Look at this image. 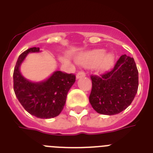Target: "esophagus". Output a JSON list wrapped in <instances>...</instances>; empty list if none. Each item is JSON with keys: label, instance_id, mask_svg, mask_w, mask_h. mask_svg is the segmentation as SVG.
Listing matches in <instances>:
<instances>
[{"label": "esophagus", "instance_id": "1", "mask_svg": "<svg viewBox=\"0 0 153 153\" xmlns=\"http://www.w3.org/2000/svg\"><path fill=\"white\" fill-rule=\"evenodd\" d=\"M85 76H86V73H85L84 71H83V70H81V71L78 72L77 74H76V78H77V79H79V78L84 77Z\"/></svg>", "mask_w": 153, "mask_h": 153}]
</instances>
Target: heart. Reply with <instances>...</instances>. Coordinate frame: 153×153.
<instances>
[{"instance_id": "heart-1", "label": "heart", "mask_w": 153, "mask_h": 153, "mask_svg": "<svg viewBox=\"0 0 153 153\" xmlns=\"http://www.w3.org/2000/svg\"><path fill=\"white\" fill-rule=\"evenodd\" d=\"M114 55L112 53H105L104 50H95L85 55L80 60V63L86 66H93L98 63V67L101 70H106L113 66Z\"/></svg>"}]
</instances>
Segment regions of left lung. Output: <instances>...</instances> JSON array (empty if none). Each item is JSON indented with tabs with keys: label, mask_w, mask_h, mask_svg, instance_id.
<instances>
[{
	"label": "left lung",
	"mask_w": 153,
	"mask_h": 153,
	"mask_svg": "<svg viewBox=\"0 0 153 153\" xmlns=\"http://www.w3.org/2000/svg\"><path fill=\"white\" fill-rule=\"evenodd\" d=\"M89 100L98 113L115 115L123 111L134 100L139 86V73L134 59L126 54L113 70L100 76L91 75Z\"/></svg>",
	"instance_id": "8db88e82"
}]
</instances>
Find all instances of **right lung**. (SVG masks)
Instances as JSON below:
<instances>
[{
	"label": "right lung",
	"mask_w": 153,
	"mask_h": 153,
	"mask_svg": "<svg viewBox=\"0 0 153 153\" xmlns=\"http://www.w3.org/2000/svg\"><path fill=\"white\" fill-rule=\"evenodd\" d=\"M39 51V47H32L19 56L13 70V90L19 102L30 114L37 118L51 119L57 117L63 110L76 76L56 71L51 77L39 83L25 79L20 72V66L29 53Z\"/></svg>",
	"instance_id": "obj_1"
}]
</instances>
